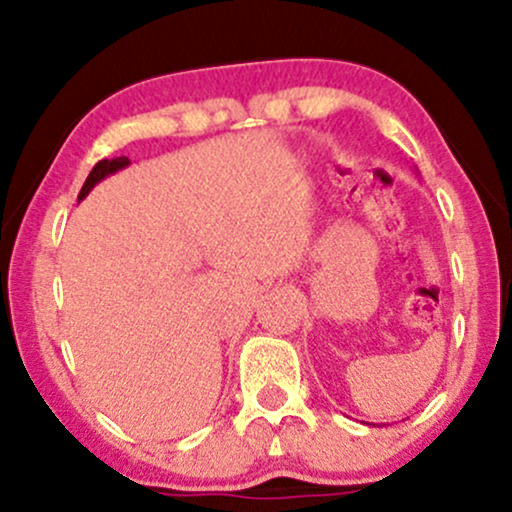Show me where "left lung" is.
I'll return each mask as SVG.
<instances>
[{
	"label": "left lung",
	"instance_id": "left-lung-1",
	"mask_svg": "<svg viewBox=\"0 0 512 512\" xmlns=\"http://www.w3.org/2000/svg\"><path fill=\"white\" fill-rule=\"evenodd\" d=\"M373 426H375V424H373Z\"/></svg>",
	"mask_w": 512,
	"mask_h": 512
}]
</instances>
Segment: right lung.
Listing matches in <instances>:
<instances>
[{"label":"right lung","mask_w":512,"mask_h":512,"mask_svg":"<svg viewBox=\"0 0 512 512\" xmlns=\"http://www.w3.org/2000/svg\"><path fill=\"white\" fill-rule=\"evenodd\" d=\"M129 163H132V161H129L127 156H117V158H103V161H98L96 166H93L91 173H88V178H86V182H84V187H81V192H79V202H81V199H86L88 192H91L93 187L98 185V182L108 178V175L117 173V170L127 168Z\"/></svg>","instance_id":"add662e5"}]
</instances>
